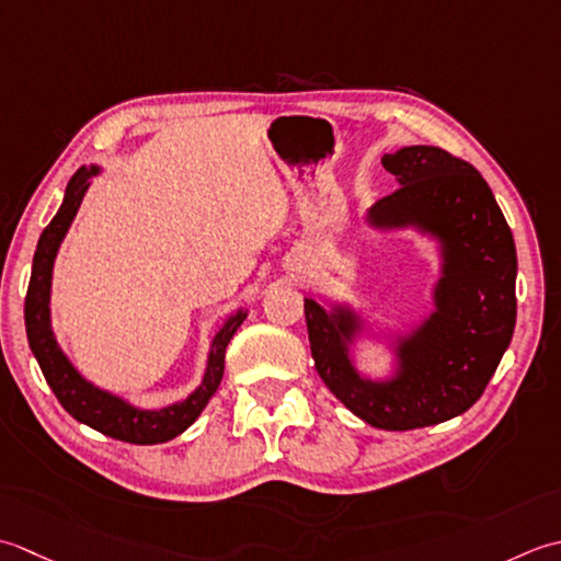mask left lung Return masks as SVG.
Returning a JSON list of instances; mask_svg holds the SVG:
<instances>
[{
  "instance_id": "left-lung-1",
  "label": "left lung",
  "mask_w": 561,
  "mask_h": 561,
  "mask_svg": "<svg viewBox=\"0 0 561 561\" xmlns=\"http://www.w3.org/2000/svg\"><path fill=\"white\" fill-rule=\"evenodd\" d=\"M399 188L368 210L375 230L438 239L440 278L431 312L397 339V370L363 377L351 344L363 329L348 307L305 300L314 368L341 404L385 431L436 426L465 414L496 373L516 327V244L482 174L440 147L411 145L382 157Z\"/></svg>"
}]
</instances>
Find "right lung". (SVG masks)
<instances>
[{
    "mask_svg": "<svg viewBox=\"0 0 561 561\" xmlns=\"http://www.w3.org/2000/svg\"><path fill=\"white\" fill-rule=\"evenodd\" d=\"M96 174L99 167H82L77 171L70 179V184H67L60 210H57V215L38 239L24 305L28 346L41 365L45 382H48L50 390L55 392L57 402H60L67 414L75 416L79 424H87L89 428L104 433L108 438L135 445L167 443L171 438H176L179 433H184L193 421L201 416V411L210 402L217 387H220L227 344H230L234 331L242 327L247 312L237 310L232 317H227V322L217 331L210 344L208 368H205L203 382L196 392H191L184 399V402L169 404L164 409H140L116 394L99 390L96 385L84 380L55 341L50 327V285L57 249H60L79 205H82L91 179Z\"/></svg>",
    "mask_w": 561,
    "mask_h": 561,
    "instance_id": "1",
    "label": "right lung"
}]
</instances>
